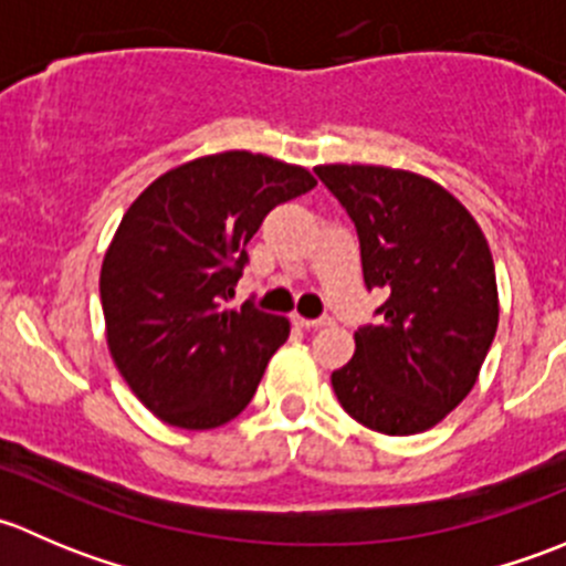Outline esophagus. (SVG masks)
Wrapping results in <instances>:
<instances>
[{"label": "esophagus", "instance_id": "34e87169", "mask_svg": "<svg viewBox=\"0 0 566 566\" xmlns=\"http://www.w3.org/2000/svg\"><path fill=\"white\" fill-rule=\"evenodd\" d=\"M293 323L298 325V328H319V325H331V317H301V315H293Z\"/></svg>", "mask_w": 566, "mask_h": 566}]
</instances>
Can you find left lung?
<instances>
[{"label": "left lung", "instance_id": "left-lung-1", "mask_svg": "<svg viewBox=\"0 0 566 566\" xmlns=\"http://www.w3.org/2000/svg\"><path fill=\"white\" fill-rule=\"evenodd\" d=\"M315 172L356 224L367 290L389 293L331 375L336 399L384 436L430 430L473 389L499 328L488 241L430 177L364 164Z\"/></svg>", "mask_w": 566, "mask_h": 566}]
</instances>
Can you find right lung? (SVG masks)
Returning a JSON list of instances; mask_svg holds the SVG:
<instances>
[{"label": "right lung", "mask_w": 566, "mask_h": 566, "mask_svg": "<svg viewBox=\"0 0 566 566\" xmlns=\"http://www.w3.org/2000/svg\"><path fill=\"white\" fill-rule=\"evenodd\" d=\"M315 186L304 167L227 150L169 169L125 210L101 268L106 342L161 421L213 430L251 402L290 319L227 301L262 219Z\"/></svg>", "instance_id": "right-lung-1"}]
</instances>
